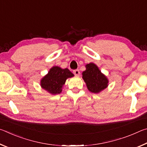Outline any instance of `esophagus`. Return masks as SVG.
I'll list each match as a JSON object with an SVG mask.
<instances>
[{
	"mask_svg": "<svg viewBox=\"0 0 147 147\" xmlns=\"http://www.w3.org/2000/svg\"><path fill=\"white\" fill-rule=\"evenodd\" d=\"M73 73H74V75L79 76L80 75V71L78 70V69H76V70L73 71Z\"/></svg>",
	"mask_w": 147,
	"mask_h": 147,
	"instance_id": "1",
	"label": "esophagus"
}]
</instances>
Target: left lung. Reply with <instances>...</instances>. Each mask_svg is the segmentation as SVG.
<instances>
[{"label": "left lung", "mask_w": 147, "mask_h": 147, "mask_svg": "<svg viewBox=\"0 0 147 147\" xmlns=\"http://www.w3.org/2000/svg\"><path fill=\"white\" fill-rule=\"evenodd\" d=\"M86 70L82 73V78L88 90L93 93H98L108 86V80L101 73L95 64L90 63L86 65Z\"/></svg>", "instance_id": "1"}]
</instances>
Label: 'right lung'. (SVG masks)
<instances>
[{
  "mask_svg": "<svg viewBox=\"0 0 147 147\" xmlns=\"http://www.w3.org/2000/svg\"><path fill=\"white\" fill-rule=\"evenodd\" d=\"M74 76V74L67 68L61 69L54 66L41 80V86L52 94L61 93L62 87L68 78Z\"/></svg>",
  "mask_w": 147,
  "mask_h": 147,
  "instance_id": "right-lung-1",
  "label": "right lung"
}]
</instances>
